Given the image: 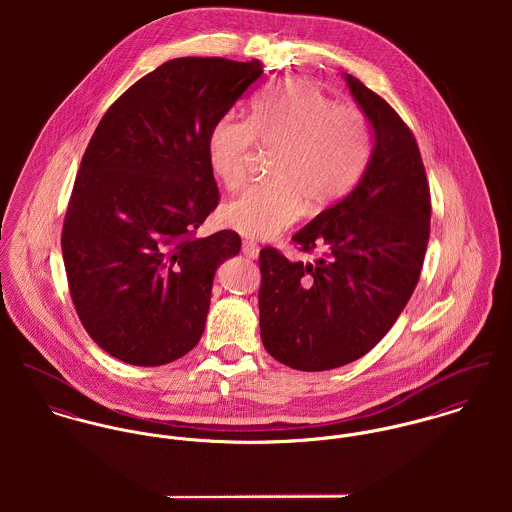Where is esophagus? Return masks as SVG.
I'll use <instances>...</instances> for the list:
<instances>
[{"label":"esophagus","instance_id":"34e87169","mask_svg":"<svg viewBox=\"0 0 512 512\" xmlns=\"http://www.w3.org/2000/svg\"><path fill=\"white\" fill-rule=\"evenodd\" d=\"M242 252H244L246 258H252V260H254V258H258L260 246H258L254 240H248V238H246V240L242 242Z\"/></svg>","mask_w":512,"mask_h":512}]
</instances>
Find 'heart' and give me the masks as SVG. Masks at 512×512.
Returning <instances> with one entry per match:
<instances>
[{
  "label": "heart",
  "mask_w": 512,
  "mask_h": 512,
  "mask_svg": "<svg viewBox=\"0 0 512 512\" xmlns=\"http://www.w3.org/2000/svg\"><path fill=\"white\" fill-rule=\"evenodd\" d=\"M256 146L276 149L272 179L228 201L220 220L240 234L270 238L305 207L319 213L353 191L372 153V130L361 108L335 104L305 78H288L252 102L248 120L226 114L213 124L207 151L226 189L244 185Z\"/></svg>",
  "instance_id": "b5f03b06"
}]
</instances>
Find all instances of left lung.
<instances>
[{"instance_id":"obj_1","label":"left lung","mask_w":512,"mask_h":512,"mask_svg":"<svg viewBox=\"0 0 512 512\" xmlns=\"http://www.w3.org/2000/svg\"><path fill=\"white\" fill-rule=\"evenodd\" d=\"M345 80L374 130L359 185L295 236L315 264L260 252V337L295 370L317 372L366 355L396 323L420 280L428 240L430 185L412 130L353 74Z\"/></svg>"}]
</instances>
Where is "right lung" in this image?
Listing matches in <instances>:
<instances>
[{
	"instance_id": "right-lung-1",
	"label": "right lung",
	"mask_w": 512,
	"mask_h": 512,
	"mask_svg": "<svg viewBox=\"0 0 512 512\" xmlns=\"http://www.w3.org/2000/svg\"><path fill=\"white\" fill-rule=\"evenodd\" d=\"M262 63L181 57L132 84L82 155L61 248L76 315L108 355L159 366L201 339L234 230L197 228L217 209L207 140Z\"/></svg>"
}]
</instances>
